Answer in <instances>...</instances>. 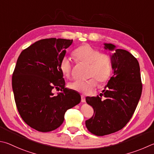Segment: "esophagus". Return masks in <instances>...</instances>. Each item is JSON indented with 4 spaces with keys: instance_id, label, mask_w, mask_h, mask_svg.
<instances>
[{
    "instance_id": "esophagus-1",
    "label": "esophagus",
    "mask_w": 154,
    "mask_h": 154,
    "mask_svg": "<svg viewBox=\"0 0 154 154\" xmlns=\"http://www.w3.org/2000/svg\"><path fill=\"white\" fill-rule=\"evenodd\" d=\"M82 102H85V97L83 95H82Z\"/></svg>"
}]
</instances>
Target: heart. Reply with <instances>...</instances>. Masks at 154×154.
Here are the masks:
<instances>
[{"label": "heart", "mask_w": 154, "mask_h": 154, "mask_svg": "<svg viewBox=\"0 0 154 154\" xmlns=\"http://www.w3.org/2000/svg\"><path fill=\"white\" fill-rule=\"evenodd\" d=\"M73 54L79 62L89 65L88 76L90 78L85 81H75L70 83L69 87L72 90L88 94L96 86L97 82L102 85L110 79L112 73V65L110 55L108 53L101 52L99 49L94 48L88 44H84L75 49ZM71 69L69 58H62L60 69L64 76L70 77Z\"/></svg>", "instance_id": "b5f03b06"}]
</instances>
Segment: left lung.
<instances>
[{"label":"left lung","mask_w":154,"mask_h":154,"mask_svg":"<svg viewBox=\"0 0 154 154\" xmlns=\"http://www.w3.org/2000/svg\"><path fill=\"white\" fill-rule=\"evenodd\" d=\"M104 45L105 49L115 48L112 44ZM111 58L113 76L100 96L85 98L94 110L93 116L85 121V126L97 136L122 129L135 112L141 96L140 67L137 58L122 49H116Z\"/></svg>","instance_id":"left-lung-1"}]
</instances>
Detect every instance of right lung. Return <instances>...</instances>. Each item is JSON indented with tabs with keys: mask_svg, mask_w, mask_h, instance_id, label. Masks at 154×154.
<instances>
[{
	"mask_svg": "<svg viewBox=\"0 0 154 154\" xmlns=\"http://www.w3.org/2000/svg\"><path fill=\"white\" fill-rule=\"evenodd\" d=\"M72 40L47 38L24 49L17 61L12 87L22 119L40 132H50L63 124L68 109L79 104L81 96L65 88L60 63ZM62 91L54 96L52 89Z\"/></svg>",
	"mask_w": 154,
	"mask_h": 154,
	"instance_id": "obj_1",
	"label": "right lung"
}]
</instances>
